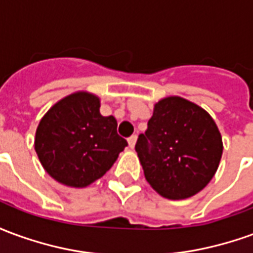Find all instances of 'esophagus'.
Masks as SVG:
<instances>
[{
	"instance_id": "34e87169",
	"label": "esophagus",
	"mask_w": 253,
	"mask_h": 253,
	"mask_svg": "<svg viewBox=\"0 0 253 253\" xmlns=\"http://www.w3.org/2000/svg\"><path fill=\"white\" fill-rule=\"evenodd\" d=\"M127 141H128V146L132 149L134 146H135V142H137V135H131V137L128 138Z\"/></svg>"
}]
</instances>
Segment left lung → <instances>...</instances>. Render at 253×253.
<instances>
[{"mask_svg":"<svg viewBox=\"0 0 253 253\" xmlns=\"http://www.w3.org/2000/svg\"><path fill=\"white\" fill-rule=\"evenodd\" d=\"M135 152L146 180L160 195L186 199L212 179L222 156V138L206 111L175 96L154 105Z\"/></svg>","mask_w":253,"mask_h":253,"instance_id":"left-lung-1","label":"left lung"}]
</instances>
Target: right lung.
Wrapping results in <instances>:
<instances>
[{
  "label": "right lung",
  "instance_id": "right-lung-1",
  "mask_svg": "<svg viewBox=\"0 0 253 253\" xmlns=\"http://www.w3.org/2000/svg\"><path fill=\"white\" fill-rule=\"evenodd\" d=\"M100 100L78 92L42 118L35 150L47 173L62 184L85 187L100 179L127 146L114 116L100 114Z\"/></svg>",
  "mask_w": 253,
  "mask_h": 253
}]
</instances>
